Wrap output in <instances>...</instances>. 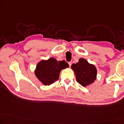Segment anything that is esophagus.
<instances>
[{
  "label": "esophagus",
  "instance_id": "obj_1",
  "mask_svg": "<svg viewBox=\"0 0 124 124\" xmlns=\"http://www.w3.org/2000/svg\"><path fill=\"white\" fill-rule=\"evenodd\" d=\"M68 64H69L70 67H71V65H72V62H68Z\"/></svg>",
  "mask_w": 124,
  "mask_h": 124
}]
</instances>
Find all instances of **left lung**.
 <instances>
[{"label":"left lung","instance_id":"1","mask_svg":"<svg viewBox=\"0 0 124 124\" xmlns=\"http://www.w3.org/2000/svg\"><path fill=\"white\" fill-rule=\"evenodd\" d=\"M71 68L75 72L77 82L82 86L89 85L96 78L95 66L90 64L85 59L80 58L78 62L72 64Z\"/></svg>","mask_w":124,"mask_h":124}]
</instances>
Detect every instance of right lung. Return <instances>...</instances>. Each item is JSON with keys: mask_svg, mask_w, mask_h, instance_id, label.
<instances>
[{"mask_svg": "<svg viewBox=\"0 0 124 124\" xmlns=\"http://www.w3.org/2000/svg\"><path fill=\"white\" fill-rule=\"evenodd\" d=\"M68 67V63L64 60L57 61L56 59L51 58L38 63L35 74L38 80L44 85H50L58 80L60 71Z\"/></svg>", "mask_w": 124, "mask_h": 124, "instance_id": "obj_1", "label": "right lung"}]
</instances>
